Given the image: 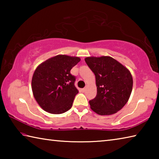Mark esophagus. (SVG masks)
Listing matches in <instances>:
<instances>
[{"mask_svg":"<svg viewBox=\"0 0 159 159\" xmlns=\"http://www.w3.org/2000/svg\"><path fill=\"white\" fill-rule=\"evenodd\" d=\"M85 90H86V88H83V89H82V91H83V92H85Z\"/></svg>","mask_w":159,"mask_h":159,"instance_id":"obj_1","label":"esophagus"}]
</instances>
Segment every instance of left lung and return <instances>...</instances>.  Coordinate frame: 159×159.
Listing matches in <instances>:
<instances>
[{
  "mask_svg": "<svg viewBox=\"0 0 159 159\" xmlns=\"http://www.w3.org/2000/svg\"><path fill=\"white\" fill-rule=\"evenodd\" d=\"M85 61L96 79L97 95L89 101L91 109L102 116L115 114L130 98L133 84L130 71L109 56L88 57Z\"/></svg>",
  "mask_w": 159,
  "mask_h": 159,
  "instance_id": "obj_1",
  "label": "left lung"
}]
</instances>
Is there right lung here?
I'll use <instances>...</instances> for the list:
<instances>
[{
  "mask_svg": "<svg viewBox=\"0 0 159 159\" xmlns=\"http://www.w3.org/2000/svg\"><path fill=\"white\" fill-rule=\"evenodd\" d=\"M80 61L78 57L58 55L37 66L31 80L34 97L44 111L62 114L71 108L79 90L71 69Z\"/></svg>",
  "mask_w": 159,
  "mask_h": 159,
  "instance_id": "obj_1",
  "label": "right lung"
}]
</instances>
